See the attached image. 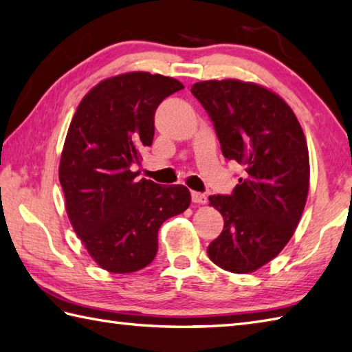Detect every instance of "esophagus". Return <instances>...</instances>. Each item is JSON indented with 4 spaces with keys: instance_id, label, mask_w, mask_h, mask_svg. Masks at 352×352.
Masks as SVG:
<instances>
[{
    "instance_id": "esophagus-1",
    "label": "esophagus",
    "mask_w": 352,
    "mask_h": 352,
    "mask_svg": "<svg viewBox=\"0 0 352 352\" xmlns=\"http://www.w3.org/2000/svg\"><path fill=\"white\" fill-rule=\"evenodd\" d=\"M192 201L195 204H206L207 203V195L201 192H192Z\"/></svg>"
}]
</instances>
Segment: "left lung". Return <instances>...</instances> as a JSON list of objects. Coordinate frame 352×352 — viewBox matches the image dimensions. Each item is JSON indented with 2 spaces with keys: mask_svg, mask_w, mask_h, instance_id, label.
<instances>
[{
  "mask_svg": "<svg viewBox=\"0 0 352 352\" xmlns=\"http://www.w3.org/2000/svg\"><path fill=\"white\" fill-rule=\"evenodd\" d=\"M190 92L213 122L223 157L245 170L231 195L208 197L223 230L207 254L226 271L254 272L278 256L301 219L310 180L307 142L284 100L258 85L208 80Z\"/></svg>",
  "mask_w": 352,
  "mask_h": 352,
  "instance_id": "obj_1",
  "label": "left lung"
}]
</instances>
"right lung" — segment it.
Here are the masks:
<instances>
[{"mask_svg": "<svg viewBox=\"0 0 352 352\" xmlns=\"http://www.w3.org/2000/svg\"><path fill=\"white\" fill-rule=\"evenodd\" d=\"M182 89L160 74H122L96 85L71 121L58 166L66 212L87 252L109 272L151 263L162 223L190 204L183 184L138 180L131 170L153 144L159 104Z\"/></svg>", "mask_w": 352, "mask_h": 352, "instance_id": "obj_1", "label": "right lung"}]
</instances>
